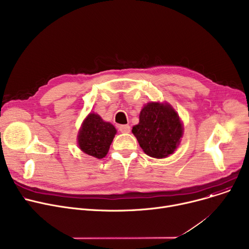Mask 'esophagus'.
<instances>
[{
    "instance_id": "esophagus-1",
    "label": "esophagus",
    "mask_w": 249,
    "mask_h": 249,
    "mask_svg": "<svg viewBox=\"0 0 249 249\" xmlns=\"http://www.w3.org/2000/svg\"><path fill=\"white\" fill-rule=\"evenodd\" d=\"M119 129V131L122 133H129L130 132V126L129 125H120L118 127Z\"/></svg>"
}]
</instances>
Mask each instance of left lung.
Instances as JSON below:
<instances>
[{"instance_id":"left-lung-1","label":"left lung","mask_w":249,"mask_h":249,"mask_svg":"<svg viewBox=\"0 0 249 249\" xmlns=\"http://www.w3.org/2000/svg\"><path fill=\"white\" fill-rule=\"evenodd\" d=\"M132 133L140 147L154 159L174 153L182 135V126L177 112L167 104L148 103L139 115V123Z\"/></svg>"}]
</instances>
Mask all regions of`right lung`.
<instances>
[{"label":"right lung","instance_id":"right-lung-1","mask_svg":"<svg viewBox=\"0 0 249 249\" xmlns=\"http://www.w3.org/2000/svg\"><path fill=\"white\" fill-rule=\"evenodd\" d=\"M115 134L116 129L111 123L103 121L97 114H89L78 134V146L85 153L100 160L108 153Z\"/></svg>","mask_w":249,"mask_h":249}]
</instances>
